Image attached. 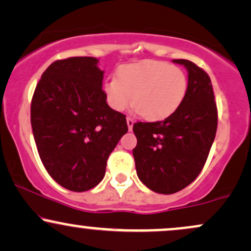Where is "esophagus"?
I'll return each mask as SVG.
<instances>
[{
	"label": "esophagus",
	"mask_w": 251,
	"mask_h": 251,
	"mask_svg": "<svg viewBox=\"0 0 251 251\" xmlns=\"http://www.w3.org/2000/svg\"><path fill=\"white\" fill-rule=\"evenodd\" d=\"M126 123H127V127L129 131H132V128H133V124H134V120L132 119L131 117H127L126 118Z\"/></svg>",
	"instance_id": "esophagus-1"
}]
</instances>
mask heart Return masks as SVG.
<instances>
[{
	"label": "heart",
	"instance_id": "b5f03b06",
	"mask_svg": "<svg viewBox=\"0 0 251 251\" xmlns=\"http://www.w3.org/2000/svg\"><path fill=\"white\" fill-rule=\"evenodd\" d=\"M106 100L114 111L123 112L132 102L144 118L163 120L174 114L188 92V77L168 62L145 60L119 67L117 79L103 83Z\"/></svg>",
	"mask_w": 251,
	"mask_h": 251
}]
</instances>
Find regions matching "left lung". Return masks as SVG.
<instances>
[{
    "mask_svg": "<svg viewBox=\"0 0 251 251\" xmlns=\"http://www.w3.org/2000/svg\"><path fill=\"white\" fill-rule=\"evenodd\" d=\"M172 61L188 71L184 101L163 122L133 125L138 177L150 190L163 195L180 191L197 178L217 131V107L209 75L189 60Z\"/></svg>",
    "mask_w": 251,
    "mask_h": 251,
    "instance_id": "left-lung-1",
    "label": "left lung"
}]
</instances>
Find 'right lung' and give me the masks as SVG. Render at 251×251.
I'll use <instances>...</instances> for the list:
<instances>
[{"instance_id":"add662e5","label":"right lung","mask_w":251,"mask_h":251,"mask_svg":"<svg viewBox=\"0 0 251 251\" xmlns=\"http://www.w3.org/2000/svg\"><path fill=\"white\" fill-rule=\"evenodd\" d=\"M99 60H57L43 72L30 106V123L41 162L71 191L102 180L108 155L127 132L126 117L112 109L102 91Z\"/></svg>"}]
</instances>
